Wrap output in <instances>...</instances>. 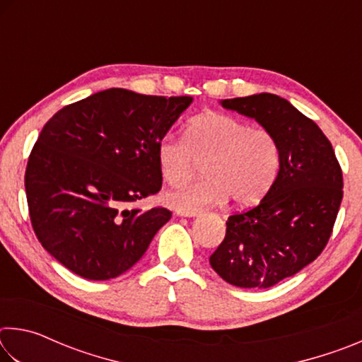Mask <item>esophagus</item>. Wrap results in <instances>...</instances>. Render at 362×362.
<instances>
[{
    "instance_id": "obj_1",
    "label": "esophagus",
    "mask_w": 362,
    "mask_h": 362,
    "mask_svg": "<svg viewBox=\"0 0 362 362\" xmlns=\"http://www.w3.org/2000/svg\"><path fill=\"white\" fill-rule=\"evenodd\" d=\"M198 211H177V216H182V217H196L198 216Z\"/></svg>"
}]
</instances>
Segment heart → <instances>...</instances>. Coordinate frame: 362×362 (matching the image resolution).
I'll list each match as a JSON object with an SVG mask.
<instances>
[{
  "label": "heart",
  "mask_w": 362,
  "mask_h": 362,
  "mask_svg": "<svg viewBox=\"0 0 362 362\" xmlns=\"http://www.w3.org/2000/svg\"><path fill=\"white\" fill-rule=\"evenodd\" d=\"M203 161L206 179L169 192L164 196L169 206L199 211L228 198L238 206L259 203L276 182L281 150L272 131L218 112L189 119L185 137L166 134L158 140V169L169 185L187 182Z\"/></svg>",
  "instance_id": "heart-1"
}]
</instances>
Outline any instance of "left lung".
Returning <instances> with one entry per match:
<instances>
[{"label":"left lung","mask_w":362,"mask_h":362,"mask_svg":"<svg viewBox=\"0 0 362 362\" xmlns=\"http://www.w3.org/2000/svg\"><path fill=\"white\" fill-rule=\"evenodd\" d=\"M222 105L274 134L281 166L259 204L226 220L223 241L209 262L226 283L267 289L310 265L327 246L343 198L341 168L316 122L283 97L262 93Z\"/></svg>","instance_id":"left-lung-1"}]
</instances>
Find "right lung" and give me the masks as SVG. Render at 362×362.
<instances>
[{
  "instance_id": "1",
  "label": "right lung",
  "mask_w": 362,
  "mask_h": 362,
  "mask_svg": "<svg viewBox=\"0 0 362 362\" xmlns=\"http://www.w3.org/2000/svg\"><path fill=\"white\" fill-rule=\"evenodd\" d=\"M192 100L112 88L46 122L28 156L25 192L35 235L54 259L93 281L142 259L173 212L127 206L161 189L156 144Z\"/></svg>"
}]
</instances>
